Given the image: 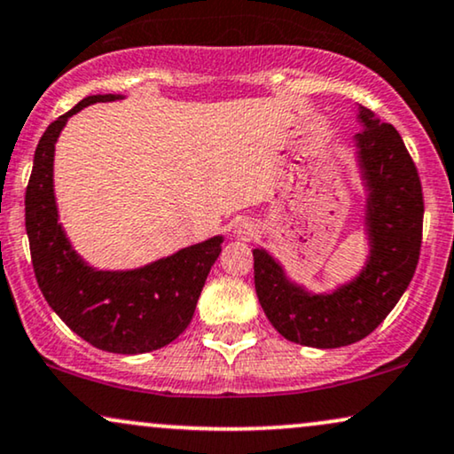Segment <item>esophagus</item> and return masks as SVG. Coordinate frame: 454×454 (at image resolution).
<instances>
[{
	"label": "esophagus",
	"instance_id": "esophagus-1",
	"mask_svg": "<svg viewBox=\"0 0 454 454\" xmlns=\"http://www.w3.org/2000/svg\"><path fill=\"white\" fill-rule=\"evenodd\" d=\"M234 234L240 239H251L255 234V223L251 220H239L234 226Z\"/></svg>",
	"mask_w": 454,
	"mask_h": 454
}]
</instances>
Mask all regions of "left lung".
Returning <instances> with one entry per match:
<instances>
[{"mask_svg":"<svg viewBox=\"0 0 454 454\" xmlns=\"http://www.w3.org/2000/svg\"><path fill=\"white\" fill-rule=\"evenodd\" d=\"M354 136L366 191L369 255L352 280L312 294L286 277L266 249H254L255 291L285 340L309 348H341L364 340L383 323L415 274L423 232V192L415 163L394 125L358 106Z\"/></svg>","mask_w":454,"mask_h":454,"instance_id":"left-lung-1","label":"left lung"}]
</instances>
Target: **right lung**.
<instances>
[{"label":"right lung","mask_w":454,"mask_h":454,"mask_svg":"<svg viewBox=\"0 0 454 454\" xmlns=\"http://www.w3.org/2000/svg\"><path fill=\"white\" fill-rule=\"evenodd\" d=\"M119 98L123 96H88L48 125L33 159L25 223L37 285L62 323L105 352L145 354L168 346L191 325L223 237L217 234L134 270H96L73 249L56 207V140L74 113Z\"/></svg>","instance_id":"obj_1"}]
</instances>
